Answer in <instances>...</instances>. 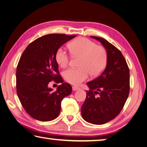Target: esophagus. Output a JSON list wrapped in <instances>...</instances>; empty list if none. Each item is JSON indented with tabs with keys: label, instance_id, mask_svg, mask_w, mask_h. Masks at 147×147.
Returning a JSON list of instances; mask_svg holds the SVG:
<instances>
[{
	"label": "esophagus",
	"instance_id": "1",
	"mask_svg": "<svg viewBox=\"0 0 147 147\" xmlns=\"http://www.w3.org/2000/svg\"><path fill=\"white\" fill-rule=\"evenodd\" d=\"M72 89H73V91H77V90H79V89H80V88H79V87H77V86H73Z\"/></svg>",
	"mask_w": 147,
	"mask_h": 147
}]
</instances>
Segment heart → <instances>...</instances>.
Listing matches in <instances>:
<instances>
[{
    "mask_svg": "<svg viewBox=\"0 0 147 147\" xmlns=\"http://www.w3.org/2000/svg\"><path fill=\"white\" fill-rule=\"evenodd\" d=\"M70 53L74 57L79 58L77 68H68L63 73L64 79L74 85H79L88 79L100 75L105 68L108 55L104 47L85 37H80L69 44ZM56 60L62 68L67 67L70 61V55L63 47L56 53Z\"/></svg>",
    "mask_w": 147,
    "mask_h": 147,
    "instance_id": "b5f03b06",
    "label": "heart"
}]
</instances>
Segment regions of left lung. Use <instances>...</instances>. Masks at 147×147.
<instances>
[{"mask_svg":"<svg viewBox=\"0 0 147 147\" xmlns=\"http://www.w3.org/2000/svg\"><path fill=\"white\" fill-rule=\"evenodd\" d=\"M105 47L108 59L100 76L87 83L89 91L81 108L83 119L93 124H103L117 116L129 93V70L120 50L107 40L95 36Z\"/></svg>","mask_w":147,"mask_h":147,"instance_id":"obj_1","label":"left lung"}]
</instances>
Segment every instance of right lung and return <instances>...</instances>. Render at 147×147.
Instances as JSON below:
<instances>
[{
  "instance_id": "1",
  "label": "right lung",
  "mask_w": 147,
  "mask_h": 147,
  "mask_svg": "<svg viewBox=\"0 0 147 147\" xmlns=\"http://www.w3.org/2000/svg\"><path fill=\"white\" fill-rule=\"evenodd\" d=\"M52 34L30 44L24 51L16 68V91L23 109L32 118L50 121L59 115L64 97L72 88L63 83L56 60V53L62 45L76 37ZM51 81L61 83L55 92L48 88Z\"/></svg>"
}]
</instances>
